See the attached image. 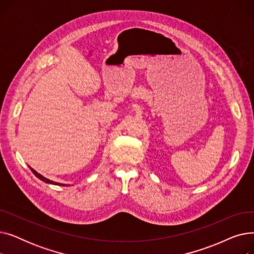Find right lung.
I'll return each mask as SVG.
<instances>
[{
  "mask_svg": "<svg viewBox=\"0 0 254 254\" xmlns=\"http://www.w3.org/2000/svg\"><path fill=\"white\" fill-rule=\"evenodd\" d=\"M30 167V166H29ZM30 169L32 170V172L34 173L35 174V176L36 177H38L40 180H42V181H44V182H46V183H49V184H53V185H62V186H65V184H63V183H58V182H55V181H52V180H49V179H47V178H45L44 176H42L41 174H39L38 172H36L34 169H32L31 167H30Z\"/></svg>",
  "mask_w": 254,
  "mask_h": 254,
  "instance_id": "right-lung-1",
  "label": "right lung"
}]
</instances>
